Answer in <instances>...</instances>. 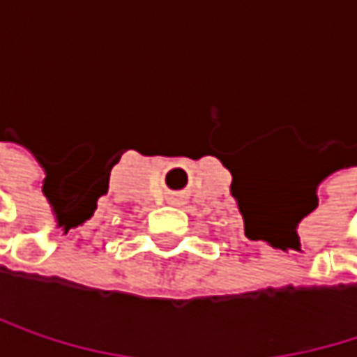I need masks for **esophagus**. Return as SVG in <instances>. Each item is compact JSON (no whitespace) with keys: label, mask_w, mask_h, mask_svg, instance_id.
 Returning <instances> with one entry per match:
<instances>
[{"label":"esophagus","mask_w":357,"mask_h":357,"mask_svg":"<svg viewBox=\"0 0 357 357\" xmlns=\"http://www.w3.org/2000/svg\"><path fill=\"white\" fill-rule=\"evenodd\" d=\"M172 204H181V198H169Z\"/></svg>","instance_id":"obj_1"}]
</instances>
